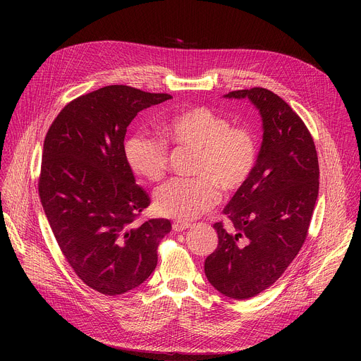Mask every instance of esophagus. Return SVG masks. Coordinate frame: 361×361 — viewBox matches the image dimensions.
<instances>
[{"mask_svg":"<svg viewBox=\"0 0 361 361\" xmlns=\"http://www.w3.org/2000/svg\"><path fill=\"white\" fill-rule=\"evenodd\" d=\"M187 228H190V224H187V223H181V221L173 223V230H174L176 233L184 231V230H187Z\"/></svg>","mask_w":361,"mask_h":361,"instance_id":"obj_1","label":"esophagus"}]
</instances>
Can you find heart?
Wrapping results in <instances>:
<instances>
[{"instance_id": "heart-1", "label": "heart", "mask_w": 361, "mask_h": 361, "mask_svg": "<svg viewBox=\"0 0 361 361\" xmlns=\"http://www.w3.org/2000/svg\"><path fill=\"white\" fill-rule=\"evenodd\" d=\"M163 128L171 141L197 151L194 176L198 178H174L161 185L154 195L159 214L192 221L214 207L217 188L233 194L250 180L259 157L250 128L231 127L227 118L207 107L187 109L166 121ZM124 157L135 174L149 181H159L167 171V145L145 134L127 138Z\"/></svg>"}]
</instances>
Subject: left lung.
I'll return each instance as SVG.
<instances>
[{"instance_id": "obj_1", "label": "left lung", "mask_w": 361, "mask_h": 361, "mask_svg": "<svg viewBox=\"0 0 361 361\" xmlns=\"http://www.w3.org/2000/svg\"><path fill=\"white\" fill-rule=\"evenodd\" d=\"M224 98L251 102L263 141L250 180L223 210L234 230L214 224L219 245L204 271L221 294L247 300L274 284L298 254L319 195V159L301 118L273 91L255 87Z\"/></svg>"}]
</instances>
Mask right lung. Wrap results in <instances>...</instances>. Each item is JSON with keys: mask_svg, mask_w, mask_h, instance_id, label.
Masks as SVG:
<instances>
[{"mask_svg": "<svg viewBox=\"0 0 361 361\" xmlns=\"http://www.w3.org/2000/svg\"><path fill=\"white\" fill-rule=\"evenodd\" d=\"M128 85H107L67 104L44 140L39 197L51 230L75 274L92 290L124 294L157 266L171 223L134 226L149 198L124 157L135 116L170 99Z\"/></svg>", "mask_w": 361, "mask_h": 361, "instance_id": "obj_1", "label": "right lung"}]
</instances>
